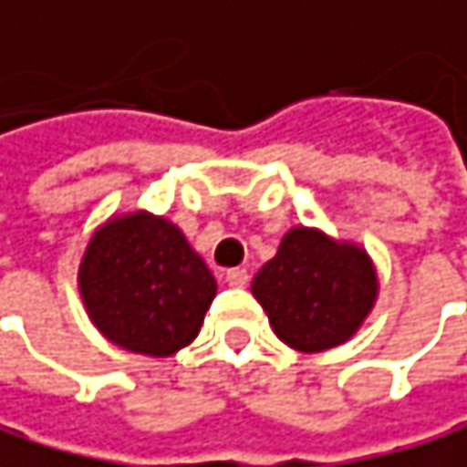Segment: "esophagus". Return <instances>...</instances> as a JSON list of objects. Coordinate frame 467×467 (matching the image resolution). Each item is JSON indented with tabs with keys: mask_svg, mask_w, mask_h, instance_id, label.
<instances>
[{
	"mask_svg": "<svg viewBox=\"0 0 467 467\" xmlns=\"http://www.w3.org/2000/svg\"><path fill=\"white\" fill-rule=\"evenodd\" d=\"M226 285L229 287H246L249 285V271L246 268H232V271H226Z\"/></svg>",
	"mask_w": 467,
	"mask_h": 467,
	"instance_id": "34e87169",
	"label": "esophagus"
}]
</instances>
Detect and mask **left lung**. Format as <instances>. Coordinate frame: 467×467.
Returning <instances> with one entry per match:
<instances>
[{
	"label": "left lung",
	"mask_w": 467,
	"mask_h": 467,
	"mask_svg": "<svg viewBox=\"0 0 467 467\" xmlns=\"http://www.w3.org/2000/svg\"><path fill=\"white\" fill-rule=\"evenodd\" d=\"M378 290L367 249L334 241L315 226H293L252 282L274 334L301 353H323L353 339Z\"/></svg>",
	"instance_id": "obj_1"
}]
</instances>
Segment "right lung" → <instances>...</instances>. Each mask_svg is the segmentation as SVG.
Returning a JSON list of instances; mask_svg holds the SVG:
<instances>
[{
	"mask_svg": "<svg viewBox=\"0 0 467 467\" xmlns=\"http://www.w3.org/2000/svg\"><path fill=\"white\" fill-rule=\"evenodd\" d=\"M215 290L180 226L147 210L100 223L78 265L92 326L117 348L152 358H169L196 339Z\"/></svg>",
	"mask_w": 467,
	"mask_h": 467,
	"instance_id": "add662e5",
	"label": "right lung"
}]
</instances>
